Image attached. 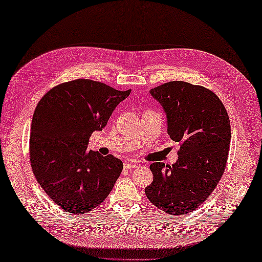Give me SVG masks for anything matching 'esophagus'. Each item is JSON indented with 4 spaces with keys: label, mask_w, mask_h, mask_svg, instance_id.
<instances>
[{
    "label": "esophagus",
    "mask_w": 262,
    "mask_h": 262,
    "mask_svg": "<svg viewBox=\"0 0 262 262\" xmlns=\"http://www.w3.org/2000/svg\"><path fill=\"white\" fill-rule=\"evenodd\" d=\"M137 165L133 164V163H129V162H125L124 163V168L125 169H131V168H136Z\"/></svg>",
    "instance_id": "obj_1"
}]
</instances>
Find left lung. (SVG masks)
I'll return each instance as SVG.
<instances>
[{
  "mask_svg": "<svg viewBox=\"0 0 262 262\" xmlns=\"http://www.w3.org/2000/svg\"><path fill=\"white\" fill-rule=\"evenodd\" d=\"M167 117V132L178 142V161L150 164L147 199L170 215L192 212L208 199L224 173L231 123L223 102L211 90L182 81L150 90Z\"/></svg>",
  "mask_w": 262,
  "mask_h": 262,
  "instance_id": "left-lung-1",
  "label": "left lung"
}]
</instances>
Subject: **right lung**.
Returning <instances> with one entry per match:
<instances>
[{
  "label": "right lung",
  "mask_w": 262,
  "mask_h": 262,
  "mask_svg": "<svg viewBox=\"0 0 262 262\" xmlns=\"http://www.w3.org/2000/svg\"><path fill=\"white\" fill-rule=\"evenodd\" d=\"M131 90L78 78L54 86L38 102L29 139L31 169L50 199L72 214L97 208L123 168L119 158L87 149Z\"/></svg>",
  "instance_id": "1"
}]
</instances>
